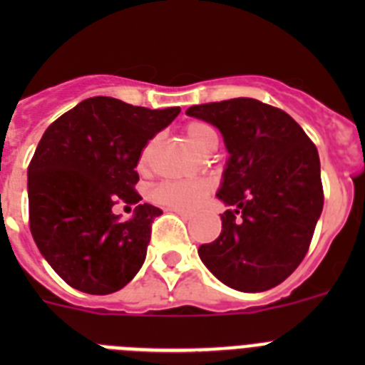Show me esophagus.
Returning <instances> with one entry per match:
<instances>
[{
    "instance_id": "esophagus-1",
    "label": "esophagus",
    "mask_w": 365,
    "mask_h": 365,
    "mask_svg": "<svg viewBox=\"0 0 365 365\" xmlns=\"http://www.w3.org/2000/svg\"><path fill=\"white\" fill-rule=\"evenodd\" d=\"M172 212H175V214L180 215L182 219H192V215H190L188 212H185V210H172Z\"/></svg>"
}]
</instances>
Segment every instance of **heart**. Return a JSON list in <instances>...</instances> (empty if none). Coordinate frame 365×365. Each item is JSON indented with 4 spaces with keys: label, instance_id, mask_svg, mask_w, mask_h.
<instances>
[{
    "label": "heart",
    "instance_id": "obj_1",
    "mask_svg": "<svg viewBox=\"0 0 365 365\" xmlns=\"http://www.w3.org/2000/svg\"><path fill=\"white\" fill-rule=\"evenodd\" d=\"M186 138L190 146L197 153L206 155L214 153L219 144L217 133L214 128L205 122H190L186 125ZM151 144H148L138 157V166L144 168L150 159ZM212 188V182L206 179H193V180H163L159 185H155L150 190V199L153 202L166 208H175V210H195L202 202V199L208 195Z\"/></svg>",
    "mask_w": 365,
    "mask_h": 365
}]
</instances>
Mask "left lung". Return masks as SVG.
<instances>
[{"label":"left lung","instance_id":"left-lung-1","mask_svg":"<svg viewBox=\"0 0 365 365\" xmlns=\"http://www.w3.org/2000/svg\"><path fill=\"white\" fill-rule=\"evenodd\" d=\"M186 115L215 125L228 151L217 197L230 208L199 257L230 289L269 291L302 263L320 219L318 150L294 118L256 98L192 106Z\"/></svg>","mask_w":365,"mask_h":365}]
</instances>
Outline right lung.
Returning a JSON list of instances; mask_svg holds the SVG:
<instances>
[{"mask_svg":"<svg viewBox=\"0 0 365 365\" xmlns=\"http://www.w3.org/2000/svg\"><path fill=\"white\" fill-rule=\"evenodd\" d=\"M180 108L148 109L93 96L47 128L27 170L29 222L38 250L76 291H120L146 259L151 222L163 214L135 192L138 157ZM117 202L137 204L122 222Z\"/></svg>","mask_w":365,"mask_h":365,"instance_id":"right-lung-1","label":"right lung"}]
</instances>
